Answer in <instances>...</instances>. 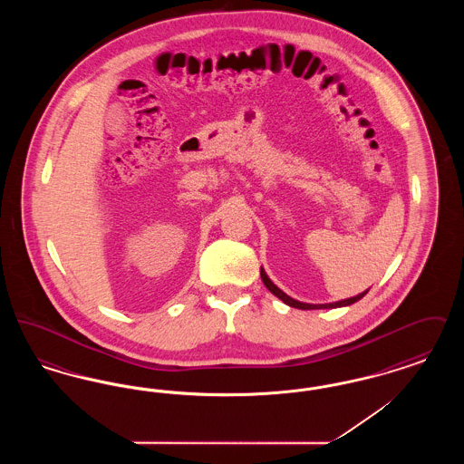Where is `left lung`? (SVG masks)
<instances>
[{
	"label": "left lung",
	"mask_w": 464,
	"mask_h": 464,
	"mask_svg": "<svg viewBox=\"0 0 464 464\" xmlns=\"http://www.w3.org/2000/svg\"><path fill=\"white\" fill-rule=\"evenodd\" d=\"M261 278H263V282H265L266 288L273 294V295H276L280 301H284L287 306L290 308H297V309H332V308H343V306H350V304H353L356 301H360L367 292H369V288L365 290V292H362V294H358V295H354V297H348V299H343V301H337V303H327V304H309V303H303V301H297V299H294V297H290L287 295L284 290H280V288L276 287L271 280H269V276L266 275L265 267H261Z\"/></svg>",
	"instance_id": "8db88e82"
}]
</instances>
